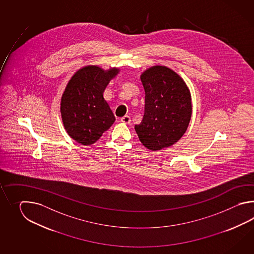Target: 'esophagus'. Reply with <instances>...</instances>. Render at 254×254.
I'll return each mask as SVG.
<instances>
[{"label": "esophagus", "mask_w": 254, "mask_h": 254, "mask_svg": "<svg viewBox=\"0 0 254 254\" xmlns=\"http://www.w3.org/2000/svg\"><path fill=\"white\" fill-rule=\"evenodd\" d=\"M121 122L124 123V124H129V122H130V117H129V115H125V116L121 118Z\"/></svg>", "instance_id": "esophagus-1"}]
</instances>
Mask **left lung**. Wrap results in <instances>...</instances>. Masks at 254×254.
I'll return each instance as SVG.
<instances>
[{
  "mask_svg": "<svg viewBox=\"0 0 254 254\" xmlns=\"http://www.w3.org/2000/svg\"><path fill=\"white\" fill-rule=\"evenodd\" d=\"M145 92L144 115L135 125L139 140L151 151L177 142L191 117V98L181 76L166 66L156 65L140 75Z\"/></svg>",
  "mask_w": 254,
  "mask_h": 254,
  "instance_id": "8db88e82",
  "label": "left lung"
}]
</instances>
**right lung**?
Instances as JSON below:
<instances>
[{"instance_id":"add662e5","label":"right lung","mask_w":254,"mask_h":254,"mask_svg":"<svg viewBox=\"0 0 254 254\" xmlns=\"http://www.w3.org/2000/svg\"><path fill=\"white\" fill-rule=\"evenodd\" d=\"M119 70L88 65L77 70L65 88L61 100L64 126L70 138L82 145L96 142L115 122L103 92Z\"/></svg>"}]
</instances>
